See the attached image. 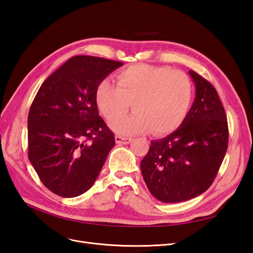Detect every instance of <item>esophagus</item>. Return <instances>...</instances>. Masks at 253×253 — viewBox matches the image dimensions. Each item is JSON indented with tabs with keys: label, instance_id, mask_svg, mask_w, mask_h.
I'll return each instance as SVG.
<instances>
[{
	"label": "esophagus",
	"instance_id": "esophagus-1",
	"mask_svg": "<svg viewBox=\"0 0 253 253\" xmlns=\"http://www.w3.org/2000/svg\"><path fill=\"white\" fill-rule=\"evenodd\" d=\"M115 141L118 144H128L129 142L132 141V138H129V137H122L119 135L115 136Z\"/></svg>",
	"mask_w": 253,
	"mask_h": 253
}]
</instances>
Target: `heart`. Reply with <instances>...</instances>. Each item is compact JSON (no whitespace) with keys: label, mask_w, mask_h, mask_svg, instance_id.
<instances>
[{"label":"heart","mask_w":253,"mask_h":253,"mask_svg":"<svg viewBox=\"0 0 253 253\" xmlns=\"http://www.w3.org/2000/svg\"><path fill=\"white\" fill-rule=\"evenodd\" d=\"M117 86L108 80L96 89L98 109L120 135L149 132L165 135L175 131L185 120L193 99L188 75L168 67L132 65L116 76ZM132 103L134 112L120 115ZM118 116L116 117V115Z\"/></svg>","instance_id":"obj_1"}]
</instances>
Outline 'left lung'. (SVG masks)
<instances>
[{
	"label": "left lung",
	"instance_id": "1",
	"mask_svg": "<svg viewBox=\"0 0 253 253\" xmlns=\"http://www.w3.org/2000/svg\"><path fill=\"white\" fill-rule=\"evenodd\" d=\"M195 99L182 124L152 140L140 169L150 192L163 203L185 202L212 185L228 148L227 116L216 89L194 71Z\"/></svg>",
	"mask_w": 253,
	"mask_h": 253
}]
</instances>
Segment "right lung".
I'll return each mask as SVG.
<instances>
[{
  "label": "right lung",
  "instance_id": "right-lung-1",
  "mask_svg": "<svg viewBox=\"0 0 253 253\" xmlns=\"http://www.w3.org/2000/svg\"><path fill=\"white\" fill-rule=\"evenodd\" d=\"M124 65L76 56L45 80L28 114V158L43 185L62 197H76L94 185L114 133L96 103L99 83Z\"/></svg>",
  "mask_w": 253,
  "mask_h": 253
}]
</instances>
